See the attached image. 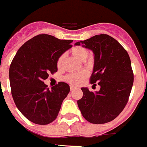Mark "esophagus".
I'll return each instance as SVG.
<instances>
[{"mask_svg":"<svg viewBox=\"0 0 147 147\" xmlns=\"http://www.w3.org/2000/svg\"><path fill=\"white\" fill-rule=\"evenodd\" d=\"M75 89H76V87H75V86H70V90L71 91H72V90H74Z\"/></svg>","mask_w":147,"mask_h":147,"instance_id":"1","label":"esophagus"}]
</instances>
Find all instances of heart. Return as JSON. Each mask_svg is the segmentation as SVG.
Segmentation results:
<instances>
[{"label": "heart", "instance_id": "b5f03b06", "mask_svg": "<svg viewBox=\"0 0 147 147\" xmlns=\"http://www.w3.org/2000/svg\"><path fill=\"white\" fill-rule=\"evenodd\" d=\"M71 54L72 55V57H75L79 61H83L86 59L88 54L87 49L85 48L81 47V46H75L73 49H72L70 51ZM64 56L61 55L59 57L58 60H57V65L59 69L61 68L63 65V62H64ZM88 76V72L86 70H83L81 72H75V73H71L69 75H67L66 77V80L67 82L72 83L73 85H78L81 83L83 80L86 78Z\"/></svg>", "mask_w": 147, "mask_h": 147}]
</instances>
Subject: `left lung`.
<instances>
[{"label": "left lung", "mask_w": 147, "mask_h": 147, "mask_svg": "<svg viewBox=\"0 0 147 147\" xmlns=\"http://www.w3.org/2000/svg\"><path fill=\"white\" fill-rule=\"evenodd\" d=\"M92 51L94 69L90 83L100 86L95 93L81 88L78 107L86 120L94 124L109 123L118 116L127 103L134 83L129 55L115 38L105 34L75 42Z\"/></svg>", "instance_id": "8db88e82"}]
</instances>
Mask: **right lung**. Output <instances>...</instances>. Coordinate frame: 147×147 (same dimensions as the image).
I'll return each mask as SVG.
<instances>
[{
    "label": "right lung",
    "instance_id": "obj_1",
    "mask_svg": "<svg viewBox=\"0 0 147 147\" xmlns=\"http://www.w3.org/2000/svg\"><path fill=\"white\" fill-rule=\"evenodd\" d=\"M72 40L42 34L29 40L16 52L9 68L13 99L30 121L47 125L57 118L69 86L59 82L49 90L43 80L57 72L59 57L72 47Z\"/></svg>",
    "mask_w": 147,
    "mask_h": 147
}]
</instances>
